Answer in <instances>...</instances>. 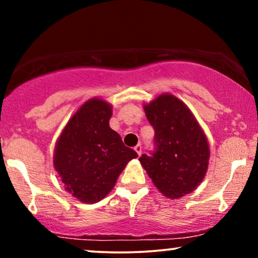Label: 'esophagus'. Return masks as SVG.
Here are the masks:
<instances>
[{
	"mask_svg": "<svg viewBox=\"0 0 258 258\" xmlns=\"http://www.w3.org/2000/svg\"><path fill=\"white\" fill-rule=\"evenodd\" d=\"M134 149H135V151H136V153L139 154V155L142 154V146H141V144H137V146H136L135 148H134Z\"/></svg>",
	"mask_w": 258,
	"mask_h": 258,
	"instance_id": "34e87169",
	"label": "esophagus"
}]
</instances>
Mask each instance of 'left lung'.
<instances>
[{"instance_id":"left-lung-1","label":"left lung","mask_w":258,"mask_h":258,"mask_svg":"<svg viewBox=\"0 0 258 258\" xmlns=\"http://www.w3.org/2000/svg\"><path fill=\"white\" fill-rule=\"evenodd\" d=\"M155 130V150L140 157L155 186L176 200L194 191L208 170L210 151L195 116L181 100L162 94L144 105Z\"/></svg>"}]
</instances>
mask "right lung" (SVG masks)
<instances>
[{
    "instance_id": "obj_1",
    "label": "right lung",
    "mask_w": 258,
    "mask_h": 258,
    "mask_svg": "<svg viewBox=\"0 0 258 258\" xmlns=\"http://www.w3.org/2000/svg\"><path fill=\"white\" fill-rule=\"evenodd\" d=\"M112 107L94 97L69 119L54 151V167L66 190L81 202H100L114 188L129 161L139 155L109 126Z\"/></svg>"
}]
</instances>
